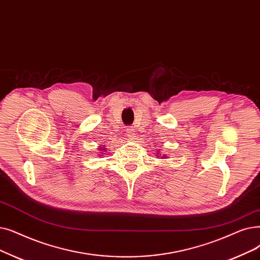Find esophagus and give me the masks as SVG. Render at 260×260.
Here are the masks:
<instances>
[{
    "label": "esophagus",
    "mask_w": 260,
    "mask_h": 260,
    "mask_svg": "<svg viewBox=\"0 0 260 260\" xmlns=\"http://www.w3.org/2000/svg\"><path fill=\"white\" fill-rule=\"evenodd\" d=\"M126 138L128 139V140H133V139H135V137H136V131H135V128L134 127H127L126 128Z\"/></svg>",
    "instance_id": "34e87169"
}]
</instances>
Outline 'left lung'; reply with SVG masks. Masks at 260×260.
Wrapping results in <instances>:
<instances>
[{
    "label": "left lung",
    "instance_id": "8db88e82",
    "mask_svg": "<svg viewBox=\"0 0 260 260\" xmlns=\"http://www.w3.org/2000/svg\"><path fill=\"white\" fill-rule=\"evenodd\" d=\"M155 154H158V153H155ZM157 157H158V158H160V155L158 154V155H157ZM161 158H164V159H166L167 156H166V155H162V156H161Z\"/></svg>",
    "mask_w": 260,
    "mask_h": 260
}]
</instances>
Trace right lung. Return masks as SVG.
Wrapping results in <instances>:
<instances>
[{
	"label": "right lung",
	"instance_id": "right-lung-1",
	"mask_svg": "<svg viewBox=\"0 0 260 260\" xmlns=\"http://www.w3.org/2000/svg\"><path fill=\"white\" fill-rule=\"evenodd\" d=\"M99 150L102 151V152H106V151H105V150H106V146H105V145H101ZM101 154H103V153H101ZM101 154H100V155H101Z\"/></svg>",
	"mask_w": 260,
	"mask_h": 260
}]
</instances>
